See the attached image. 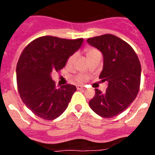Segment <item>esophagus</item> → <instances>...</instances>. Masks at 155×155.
I'll return each instance as SVG.
<instances>
[{
    "label": "esophagus",
    "mask_w": 155,
    "mask_h": 155,
    "mask_svg": "<svg viewBox=\"0 0 155 155\" xmlns=\"http://www.w3.org/2000/svg\"><path fill=\"white\" fill-rule=\"evenodd\" d=\"M77 88H78V89H82V88H84V86H83V85H77Z\"/></svg>",
    "instance_id": "esophagus-1"
}]
</instances>
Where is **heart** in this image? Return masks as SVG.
<instances>
[{
    "instance_id": "1",
    "label": "heart",
    "mask_w": 155,
    "mask_h": 155,
    "mask_svg": "<svg viewBox=\"0 0 155 155\" xmlns=\"http://www.w3.org/2000/svg\"><path fill=\"white\" fill-rule=\"evenodd\" d=\"M99 53V52H98L96 49H94V48H87V49L85 50L86 56H87V57L88 59H90L92 56H94V54H97V53ZM75 60H76V54L74 53V54H72V55H71L68 57V61H67V66L71 67V66L73 65ZM87 79H88V76H87V74H78L76 77L77 81L79 82V83H82V82L86 81Z\"/></svg>"
}]
</instances>
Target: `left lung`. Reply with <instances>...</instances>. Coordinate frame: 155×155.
<instances>
[{
    "instance_id": "8db88e82",
    "label": "left lung",
    "mask_w": 155,
    "mask_h": 155,
    "mask_svg": "<svg viewBox=\"0 0 155 155\" xmlns=\"http://www.w3.org/2000/svg\"><path fill=\"white\" fill-rule=\"evenodd\" d=\"M87 42L102 53L103 69L99 78L109 82L105 93L94 89L89 105L98 116L112 118L123 113L136 98L140 84V63L134 49L114 35L89 38Z\"/></svg>"
}]
</instances>
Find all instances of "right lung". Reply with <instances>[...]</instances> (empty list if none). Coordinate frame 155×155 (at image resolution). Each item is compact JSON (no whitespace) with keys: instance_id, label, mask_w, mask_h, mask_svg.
<instances>
[{"instance_id":"add662e5","label":"right lung","mask_w":155,"mask_h":155,"mask_svg":"<svg viewBox=\"0 0 155 155\" xmlns=\"http://www.w3.org/2000/svg\"><path fill=\"white\" fill-rule=\"evenodd\" d=\"M83 40L42 36L21 53L16 68L18 90L25 105L40 118L53 120L68 108L76 86L68 84L57 88L51 73L64 68Z\"/></svg>"}]
</instances>
